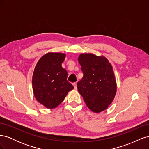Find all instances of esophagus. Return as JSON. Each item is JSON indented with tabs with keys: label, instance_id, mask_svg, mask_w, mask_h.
<instances>
[{
	"label": "esophagus",
	"instance_id": "1",
	"mask_svg": "<svg viewBox=\"0 0 149 149\" xmlns=\"http://www.w3.org/2000/svg\"><path fill=\"white\" fill-rule=\"evenodd\" d=\"M73 85L74 89H77V83H74L73 84Z\"/></svg>",
	"mask_w": 149,
	"mask_h": 149
}]
</instances>
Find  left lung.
<instances>
[{
  "instance_id": "8db88e82",
  "label": "left lung",
  "mask_w": 149,
  "mask_h": 149,
  "mask_svg": "<svg viewBox=\"0 0 149 149\" xmlns=\"http://www.w3.org/2000/svg\"><path fill=\"white\" fill-rule=\"evenodd\" d=\"M78 60L84 75L77 88L86 104L96 113L107 109L117 91L111 64L106 57L93 53L80 54Z\"/></svg>"
}]
</instances>
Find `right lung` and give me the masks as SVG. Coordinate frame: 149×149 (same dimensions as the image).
<instances>
[{
    "label": "right lung",
    "mask_w": 149,
    "mask_h": 149,
    "mask_svg": "<svg viewBox=\"0 0 149 149\" xmlns=\"http://www.w3.org/2000/svg\"><path fill=\"white\" fill-rule=\"evenodd\" d=\"M66 54L49 52L40 58L32 77L35 97L48 109H55L74 87L67 81L68 73L62 68Z\"/></svg>",
    "instance_id": "right-lung-1"
}]
</instances>
